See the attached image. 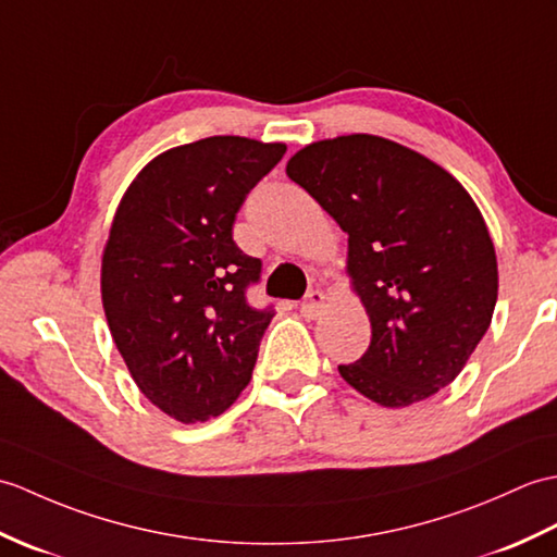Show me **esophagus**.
I'll list each match as a JSON object with an SVG mask.
<instances>
[{"mask_svg": "<svg viewBox=\"0 0 557 557\" xmlns=\"http://www.w3.org/2000/svg\"><path fill=\"white\" fill-rule=\"evenodd\" d=\"M324 302H326V295L321 290H310L307 293L305 302L300 305V314L305 319H317L321 312H324Z\"/></svg>", "mask_w": 557, "mask_h": 557, "instance_id": "34e87169", "label": "esophagus"}]
</instances>
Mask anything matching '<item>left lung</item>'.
Instances as JSON below:
<instances>
[{"label":"left lung","mask_w":557,"mask_h":557,"mask_svg":"<svg viewBox=\"0 0 557 557\" xmlns=\"http://www.w3.org/2000/svg\"><path fill=\"white\" fill-rule=\"evenodd\" d=\"M286 174L348 233L372 343L341 376L381 407L446 388L498 298L496 247L472 195L424 154L367 133L302 147Z\"/></svg>","instance_id":"left-lung-1"}]
</instances>
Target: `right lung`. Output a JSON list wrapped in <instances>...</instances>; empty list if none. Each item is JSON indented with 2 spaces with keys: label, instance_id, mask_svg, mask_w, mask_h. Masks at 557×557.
I'll list each match as a JSON object with an SVG mask.
<instances>
[{
  "label": "right lung",
  "instance_id": "obj_1",
  "mask_svg": "<svg viewBox=\"0 0 557 557\" xmlns=\"http://www.w3.org/2000/svg\"><path fill=\"white\" fill-rule=\"evenodd\" d=\"M283 143L214 135L174 147L123 193L102 252V305L143 395L183 424L207 422L252 379L271 310L245 288L262 262L233 243L247 193Z\"/></svg>",
  "mask_w": 557,
  "mask_h": 557
}]
</instances>
